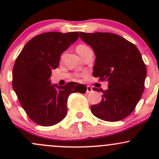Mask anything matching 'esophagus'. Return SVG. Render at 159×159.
Returning <instances> with one entry per match:
<instances>
[{
	"label": "esophagus",
	"instance_id": "esophagus-1",
	"mask_svg": "<svg viewBox=\"0 0 159 159\" xmlns=\"http://www.w3.org/2000/svg\"><path fill=\"white\" fill-rule=\"evenodd\" d=\"M93 91V90H92V89H91V86L88 85L87 86V89H86V92L90 93V92H91V91Z\"/></svg>",
	"mask_w": 159,
	"mask_h": 159
}]
</instances>
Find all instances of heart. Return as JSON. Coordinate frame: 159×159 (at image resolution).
<instances>
[{"label":"heart","instance_id":"b5f03b06","mask_svg":"<svg viewBox=\"0 0 159 159\" xmlns=\"http://www.w3.org/2000/svg\"><path fill=\"white\" fill-rule=\"evenodd\" d=\"M87 48L86 46L84 45H78V47H77V49H80V48Z\"/></svg>","mask_w":159,"mask_h":159}]
</instances>
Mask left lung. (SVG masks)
<instances>
[{
	"label": "left lung",
	"instance_id": "8db88e82",
	"mask_svg": "<svg viewBox=\"0 0 159 159\" xmlns=\"http://www.w3.org/2000/svg\"><path fill=\"white\" fill-rule=\"evenodd\" d=\"M95 54L93 75L107 81L102 102L91 107L94 116L107 121L124 119L133 111L145 89L146 67L134 44L116 34L80 32ZM94 91H99L94 88Z\"/></svg>",
	"mask_w": 159,
	"mask_h": 159
}]
</instances>
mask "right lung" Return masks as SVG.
Listing matches in <instances>:
<instances>
[{"label":"right lung","mask_w":159,"mask_h":159,"mask_svg":"<svg viewBox=\"0 0 159 159\" xmlns=\"http://www.w3.org/2000/svg\"><path fill=\"white\" fill-rule=\"evenodd\" d=\"M78 32H47L25 45L14 63L12 85L28 117L41 126L57 124L67 115V101L74 92H86L84 84H51V72L61 54L78 40Z\"/></svg>","instance_id":"right-lung-1"}]
</instances>
